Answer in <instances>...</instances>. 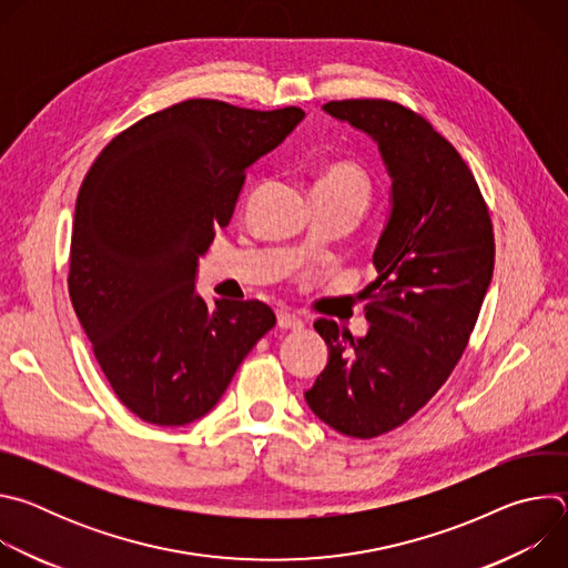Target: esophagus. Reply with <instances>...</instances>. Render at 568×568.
<instances>
[{
    "label": "esophagus",
    "instance_id": "1",
    "mask_svg": "<svg viewBox=\"0 0 568 568\" xmlns=\"http://www.w3.org/2000/svg\"><path fill=\"white\" fill-rule=\"evenodd\" d=\"M276 321H278L281 328H287V331H301L303 328V318H298L294 312H290L285 307H281L276 312Z\"/></svg>",
    "mask_w": 568,
    "mask_h": 568
}]
</instances>
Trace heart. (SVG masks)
<instances>
[{
	"mask_svg": "<svg viewBox=\"0 0 568 568\" xmlns=\"http://www.w3.org/2000/svg\"><path fill=\"white\" fill-rule=\"evenodd\" d=\"M312 195L346 200L364 213L371 202L373 186L366 171H362L355 164H348V161H337V164H331L318 173Z\"/></svg>",
	"mask_w": 568,
	"mask_h": 568,
	"instance_id": "1",
	"label": "heart"
}]
</instances>
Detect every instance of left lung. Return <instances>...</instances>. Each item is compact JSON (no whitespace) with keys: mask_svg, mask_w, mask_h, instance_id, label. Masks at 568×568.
<instances>
[{"mask_svg":"<svg viewBox=\"0 0 568 568\" xmlns=\"http://www.w3.org/2000/svg\"><path fill=\"white\" fill-rule=\"evenodd\" d=\"M323 112L368 134L390 178L377 278L364 287L368 333L353 339L318 318L328 364L305 390L312 414L375 438L436 395L460 359L495 270V235L478 184L423 116L390 101H331Z\"/></svg>","mask_w":568,"mask_h":568,"instance_id":"obj_1","label":"left lung"}]
</instances>
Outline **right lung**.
I'll list each match as a JSON object with an SVG mask.
<instances>
[{
    "mask_svg": "<svg viewBox=\"0 0 568 568\" xmlns=\"http://www.w3.org/2000/svg\"><path fill=\"white\" fill-rule=\"evenodd\" d=\"M191 99L114 136L75 200L69 296L125 407L159 427L206 416L274 328L263 301L197 294V261L226 226L247 171L303 121Z\"/></svg>",
    "mask_w": 568,
    "mask_h": 568,
    "instance_id": "right-lung-1",
    "label": "right lung"
}]
</instances>
